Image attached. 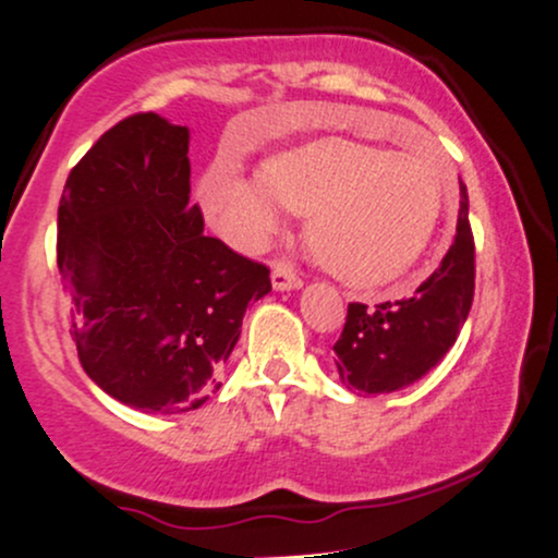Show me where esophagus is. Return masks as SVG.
I'll return each instance as SVG.
<instances>
[{
    "label": "esophagus",
    "instance_id": "obj_1",
    "mask_svg": "<svg viewBox=\"0 0 558 558\" xmlns=\"http://www.w3.org/2000/svg\"><path fill=\"white\" fill-rule=\"evenodd\" d=\"M271 284L277 292H292V290H300V287H303V279L292 271V266L277 264L271 271Z\"/></svg>",
    "mask_w": 558,
    "mask_h": 558
}]
</instances>
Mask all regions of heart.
Wrapping results in <instances>:
<instances>
[{"mask_svg": "<svg viewBox=\"0 0 558 558\" xmlns=\"http://www.w3.org/2000/svg\"><path fill=\"white\" fill-rule=\"evenodd\" d=\"M198 198L245 251H260L305 214V240L333 277L381 287L408 274L434 240L447 201V169L425 150H386L347 135H324L277 150L255 177L214 163Z\"/></svg>", "mask_w": 558, "mask_h": 558, "instance_id": "obj_1", "label": "heart"}]
</instances>
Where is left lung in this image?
<instances>
[{
    "label": "left lung",
    "mask_w": 558,
    "mask_h": 558,
    "mask_svg": "<svg viewBox=\"0 0 558 558\" xmlns=\"http://www.w3.org/2000/svg\"><path fill=\"white\" fill-rule=\"evenodd\" d=\"M468 187L460 182L457 234L441 264L410 298L368 307L350 303L333 344L347 389L391 395L421 381L454 347L475 292V245L468 219Z\"/></svg>",
    "instance_id": "1"
}]
</instances>
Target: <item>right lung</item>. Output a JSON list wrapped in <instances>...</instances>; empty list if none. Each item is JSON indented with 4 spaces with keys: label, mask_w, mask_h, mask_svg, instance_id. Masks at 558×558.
<instances>
[{
    "label": "right lung",
    "mask_w": 558,
    "mask_h": 558,
    "mask_svg": "<svg viewBox=\"0 0 558 558\" xmlns=\"http://www.w3.org/2000/svg\"><path fill=\"white\" fill-rule=\"evenodd\" d=\"M190 130L135 114L64 182L57 266L72 339L98 389L141 412L198 410L240 339L268 268L203 234L190 206Z\"/></svg>",
    "instance_id": "obj_1"
}]
</instances>
